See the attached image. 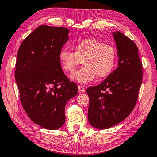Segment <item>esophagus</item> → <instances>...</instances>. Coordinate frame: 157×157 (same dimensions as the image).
Segmentation results:
<instances>
[{"instance_id":"obj_1","label":"esophagus","mask_w":157,"mask_h":157,"mask_svg":"<svg viewBox=\"0 0 157 157\" xmlns=\"http://www.w3.org/2000/svg\"><path fill=\"white\" fill-rule=\"evenodd\" d=\"M78 91H79V92H80V93H83V92H84L85 91H86V89L84 88V87H83V86H78Z\"/></svg>"}]
</instances>
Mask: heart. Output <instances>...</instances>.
<instances>
[{"instance_id": "heart-1", "label": "heart", "mask_w": 157, "mask_h": 157, "mask_svg": "<svg viewBox=\"0 0 157 157\" xmlns=\"http://www.w3.org/2000/svg\"><path fill=\"white\" fill-rule=\"evenodd\" d=\"M75 52L63 49L59 53L62 68L72 73L82 63L83 68L71 75V78L79 83L90 82L97 76L106 77L110 74L116 63L117 52L114 46L93 38H87L76 43Z\"/></svg>"}]
</instances>
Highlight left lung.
<instances>
[{
	"instance_id": "obj_1",
	"label": "left lung",
	"mask_w": 157,
	"mask_h": 157,
	"mask_svg": "<svg viewBox=\"0 0 157 157\" xmlns=\"http://www.w3.org/2000/svg\"><path fill=\"white\" fill-rule=\"evenodd\" d=\"M118 57V67L100 84L90 87L87 118L98 129H108L126 119L138 100L143 69L136 45L121 32H112Z\"/></svg>"
}]
</instances>
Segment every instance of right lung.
Listing matches in <instances>:
<instances>
[{
	"mask_svg": "<svg viewBox=\"0 0 157 157\" xmlns=\"http://www.w3.org/2000/svg\"><path fill=\"white\" fill-rule=\"evenodd\" d=\"M69 33L65 27L41 25L24 39L17 53L14 76L22 105L32 121L45 129L63 126L65 105L78 94L59 60Z\"/></svg>",
	"mask_w": 157,
	"mask_h": 157,
	"instance_id": "add662e5",
	"label": "right lung"
}]
</instances>
